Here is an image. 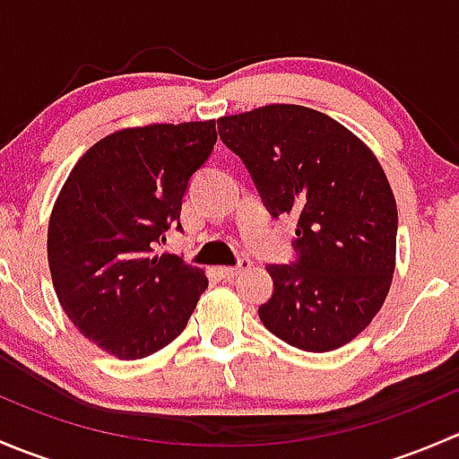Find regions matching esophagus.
Segmentation results:
<instances>
[{
    "label": "esophagus",
    "instance_id": "obj_1",
    "mask_svg": "<svg viewBox=\"0 0 459 459\" xmlns=\"http://www.w3.org/2000/svg\"><path fill=\"white\" fill-rule=\"evenodd\" d=\"M248 268H251V259L242 257L238 264H235V266H220L217 268V273H220L221 280H230V277L239 275V273L248 271Z\"/></svg>",
    "mask_w": 459,
    "mask_h": 459
}]
</instances>
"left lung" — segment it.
<instances>
[{"mask_svg":"<svg viewBox=\"0 0 459 459\" xmlns=\"http://www.w3.org/2000/svg\"><path fill=\"white\" fill-rule=\"evenodd\" d=\"M273 217H298L293 264H268L264 326L295 349L326 353L358 337L395 271L397 206L377 157L319 110L271 104L217 119Z\"/></svg>","mask_w":459,"mask_h":459,"instance_id":"left-lung-1","label":"left lung"}]
</instances>
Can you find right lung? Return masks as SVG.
<instances>
[{"label":"right lung","instance_id":"1","mask_svg":"<svg viewBox=\"0 0 459 459\" xmlns=\"http://www.w3.org/2000/svg\"><path fill=\"white\" fill-rule=\"evenodd\" d=\"M217 142L215 119L124 128L82 155L48 221V266L77 331L119 359L157 353L186 328L208 280L155 255Z\"/></svg>","mask_w":459,"mask_h":459}]
</instances>
